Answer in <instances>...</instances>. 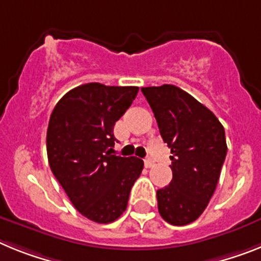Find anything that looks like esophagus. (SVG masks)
<instances>
[{"label":"esophagus","mask_w":261,"mask_h":261,"mask_svg":"<svg viewBox=\"0 0 261 261\" xmlns=\"http://www.w3.org/2000/svg\"><path fill=\"white\" fill-rule=\"evenodd\" d=\"M144 167H146V168H151V167H153L152 159H144Z\"/></svg>","instance_id":"esophagus-1"}]
</instances>
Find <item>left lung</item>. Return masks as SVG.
I'll return each instance as SVG.
<instances>
[{
	"label": "left lung",
	"mask_w": 261,
	"mask_h": 261,
	"mask_svg": "<svg viewBox=\"0 0 261 261\" xmlns=\"http://www.w3.org/2000/svg\"><path fill=\"white\" fill-rule=\"evenodd\" d=\"M164 143L171 148L172 181L159 189L164 221L184 226L196 221L214 194L227 153L225 128L209 109L174 85L142 88Z\"/></svg>",
	"instance_id": "1"
}]
</instances>
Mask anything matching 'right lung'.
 Segmentation results:
<instances>
[{
	"label": "right lung",
	"mask_w": 261,
	"mask_h": 261,
	"mask_svg": "<svg viewBox=\"0 0 261 261\" xmlns=\"http://www.w3.org/2000/svg\"><path fill=\"white\" fill-rule=\"evenodd\" d=\"M138 90L84 84L64 94L49 117L47 155L52 173L81 215L97 223H112L123 214L143 169L142 159L112 155L115 122Z\"/></svg>",
	"instance_id": "add662e5"
}]
</instances>
